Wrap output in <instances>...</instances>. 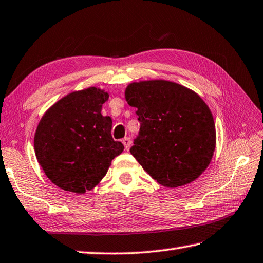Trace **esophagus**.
<instances>
[{"label":"esophagus","instance_id":"obj_1","mask_svg":"<svg viewBox=\"0 0 263 263\" xmlns=\"http://www.w3.org/2000/svg\"><path fill=\"white\" fill-rule=\"evenodd\" d=\"M122 144L125 145V150H129L130 148V144H132V141H130V138L129 137H125L122 140Z\"/></svg>","mask_w":263,"mask_h":263}]
</instances>
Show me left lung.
<instances>
[{"mask_svg": "<svg viewBox=\"0 0 263 263\" xmlns=\"http://www.w3.org/2000/svg\"><path fill=\"white\" fill-rule=\"evenodd\" d=\"M141 123L130 153L153 180L167 187L191 183L209 167L215 123L202 98L167 80L133 82L125 90Z\"/></svg>", "mask_w": 263, "mask_h": 263, "instance_id": "left-lung-1", "label": "left lung"}]
</instances>
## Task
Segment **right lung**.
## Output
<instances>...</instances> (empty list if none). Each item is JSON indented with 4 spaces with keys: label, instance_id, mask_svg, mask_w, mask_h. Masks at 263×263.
Listing matches in <instances>:
<instances>
[{
    "label": "right lung",
    "instance_id": "add662e5",
    "mask_svg": "<svg viewBox=\"0 0 263 263\" xmlns=\"http://www.w3.org/2000/svg\"><path fill=\"white\" fill-rule=\"evenodd\" d=\"M108 93L90 87L56 102L40 120L34 150L54 185L81 195L106 175L111 161L123 151L112 138V119L102 116Z\"/></svg>",
    "mask_w": 263,
    "mask_h": 263
}]
</instances>
